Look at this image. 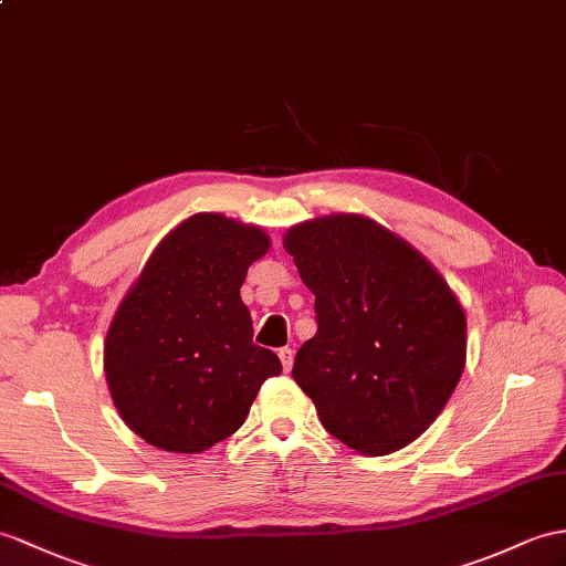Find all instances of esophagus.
I'll use <instances>...</instances> for the list:
<instances>
[{
	"label": "esophagus",
	"instance_id": "34e87169",
	"mask_svg": "<svg viewBox=\"0 0 566 566\" xmlns=\"http://www.w3.org/2000/svg\"><path fill=\"white\" fill-rule=\"evenodd\" d=\"M279 357H281V363H283V369L291 371V367H293V350L291 348H281Z\"/></svg>",
	"mask_w": 566,
	"mask_h": 566
}]
</instances>
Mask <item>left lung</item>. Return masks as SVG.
I'll use <instances>...</instances> for the list:
<instances>
[{"label": "left lung", "mask_w": 566, "mask_h": 566, "mask_svg": "<svg viewBox=\"0 0 566 566\" xmlns=\"http://www.w3.org/2000/svg\"><path fill=\"white\" fill-rule=\"evenodd\" d=\"M283 247L316 312L293 379L326 432L365 457L416 442L465 367L457 295L416 247L365 216L305 220Z\"/></svg>", "instance_id": "obj_1"}]
</instances>
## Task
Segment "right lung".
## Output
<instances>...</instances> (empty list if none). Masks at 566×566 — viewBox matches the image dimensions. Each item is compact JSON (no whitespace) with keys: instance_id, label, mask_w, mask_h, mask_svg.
Segmentation results:
<instances>
[{"instance_id":"obj_1","label":"right lung","mask_w":566,"mask_h":566,"mask_svg":"<svg viewBox=\"0 0 566 566\" xmlns=\"http://www.w3.org/2000/svg\"><path fill=\"white\" fill-rule=\"evenodd\" d=\"M261 228L197 213L163 238L105 338V377L122 420L150 447L199 453L238 432L279 355L252 340L240 297L269 252Z\"/></svg>"}]
</instances>
